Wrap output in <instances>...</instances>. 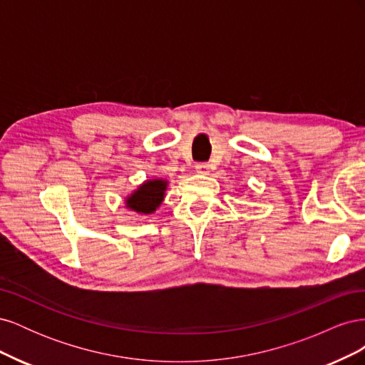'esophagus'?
<instances>
[{
	"label": "esophagus",
	"instance_id": "1",
	"mask_svg": "<svg viewBox=\"0 0 365 365\" xmlns=\"http://www.w3.org/2000/svg\"><path fill=\"white\" fill-rule=\"evenodd\" d=\"M208 169H210V165L207 163H197L196 164V170L200 173H208Z\"/></svg>",
	"mask_w": 365,
	"mask_h": 365
}]
</instances>
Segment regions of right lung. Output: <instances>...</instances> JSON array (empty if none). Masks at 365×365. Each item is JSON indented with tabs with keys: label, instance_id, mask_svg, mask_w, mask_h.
<instances>
[{
	"label": "right lung",
	"instance_id": "1",
	"mask_svg": "<svg viewBox=\"0 0 365 365\" xmlns=\"http://www.w3.org/2000/svg\"><path fill=\"white\" fill-rule=\"evenodd\" d=\"M168 184L169 181L163 178L145 181L138 185V189L126 196V207L143 216L152 215L161 205L165 190H168Z\"/></svg>",
	"mask_w": 365,
	"mask_h": 365
}]
</instances>
